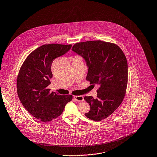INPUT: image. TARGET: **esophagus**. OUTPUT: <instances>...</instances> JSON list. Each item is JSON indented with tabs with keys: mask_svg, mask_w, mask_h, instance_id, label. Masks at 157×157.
<instances>
[{
	"mask_svg": "<svg viewBox=\"0 0 157 157\" xmlns=\"http://www.w3.org/2000/svg\"><path fill=\"white\" fill-rule=\"evenodd\" d=\"M74 98L77 101H83V97L82 96H74Z\"/></svg>",
	"mask_w": 157,
	"mask_h": 157,
	"instance_id": "esophagus-1",
	"label": "esophagus"
}]
</instances>
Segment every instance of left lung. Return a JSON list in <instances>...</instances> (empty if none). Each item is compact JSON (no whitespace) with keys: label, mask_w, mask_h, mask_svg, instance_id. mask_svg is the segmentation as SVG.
I'll return each instance as SVG.
<instances>
[{"label":"left lung","mask_w":157,"mask_h":157,"mask_svg":"<svg viewBox=\"0 0 157 157\" xmlns=\"http://www.w3.org/2000/svg\"><path fill=\"white\" fill-rule=\"evenodd\" d=\"M72 50L86 62V80L99 85L96 99L84 98L90 106V110L85 115L92 120L101 121L110 115L123 100L128 73L126 56L117 45L101 40L75 44Z\"/></svg>","instance_id":"left-lung-1"}]
</instances>
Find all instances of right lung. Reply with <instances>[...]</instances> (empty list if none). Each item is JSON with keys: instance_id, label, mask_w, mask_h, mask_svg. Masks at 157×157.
Returning a JSON list of instances; mask_svg holds the SVG:
<instances>
[{"instance_id": "right-lung-1", "label": "right lung", "mask_w": 157, "mask_h": 157, "mask_svg": "<svg viewBox=\"0 0 157 157\" xmlns=\"http://www.w3.org/2000/svg\"><path fill=\"white\" fill-rule=\"evenodd\" d=\"M72 45H44L29 55L21 66L17 77V93L24 107L43 122L59 117L72 95H59L50 92L48 86L53 77V61L67 52Z\"/></svg>"}]
</instances>
